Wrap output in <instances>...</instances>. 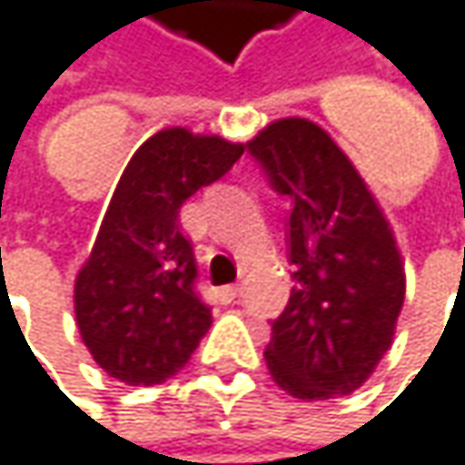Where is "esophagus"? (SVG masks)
<instances>
[{
	"label": "esophagus",
	"instance_id": "obj_1",
	"mask_svg": "<svg viewBox=\"0 0 465 465\" xmlns=\"http://www.w3.org/2000/svg\"><path fill=\"white\" fill-rule=\"evenodd\" d=\"M238 298H241V284H230V287L219 290V301L222 303H235Z\"/></svg>",
	"mask_w": 465,
	"mask_h": 465
}]
</instances>
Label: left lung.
I'll return each instance as SVG.
<instances>
[{"mask_svg": "<svg viewBox=\"0 0 465 465\" xmlns=\"http://www.w3.org/2000/svg\"><path fill=\"white\" fill-rule=\"evenodd\" d=\"M246 148L292 203L295 287L271 322L268 371L303 401L347 395L392 344L406 290L395 238L347 153L314 121H276Z\"/></svg>", "mask_w": 465, "mask_h": 465, "instance_id": "8db88e82", "label": "left lung"}]
</instances>
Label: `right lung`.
<instances>
[{
    "instance_id": "1",
    "label": "right lung",
    "mask_w": 465,
    "mask_h": 465,
    "mask_svg": "<svg viewBox=\"0 0 465 465\" xmlns=\"http://www.w3.org/2000/svg\"><path fill=\"white\" fill-rule=\"evenodd\" d=\"M246 145L186 129L148 137L129 159L75 282L81 339L111 376L162 384L175 376L211 328L197 292L181 205L219 181Z\"/></svg>"
}]
</instances>
